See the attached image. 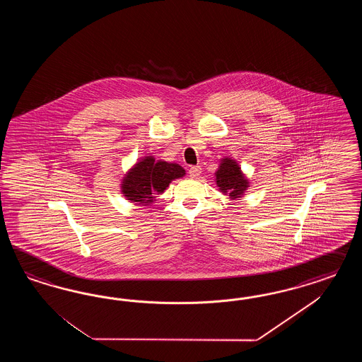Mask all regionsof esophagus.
Instances as JSON below:
<instances>
[{"instance_id": "34e87169", "label": "esophagus", "mask_w": 362, "mask_h": 362, "mask_svg": "<svg viewBox=\"0 0 362 362\" xmlns=\"http://www.w3.org/2000/svg\"><path fill=\"white\" fill-rule=\"evenodd\" d=\"M188 174H189L191 177H197V176L202 174V168H200V165H192V167H189Z\"/></svg>"}]
</instances>
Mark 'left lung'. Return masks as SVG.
Returning <instances> with one entry per match:
<instances>
[{"instance_id":"left-lung-1","label":"left lung","mask_w":362,"mask_h":362,"mask_svg":"<svg viewBox=\"0 0 362 362\" xmlns=\"http://www.w3.org/2000/svg\"><path fill=\"white\" fill-rule=\"evenodd\" d=\"M215 176L220 192L228 195L230 199L243 197L250 187V182L241 173L240 167L236 160L230 158H224L220 160L219 168L215 173Z\"/></svg>"}]
</instances>
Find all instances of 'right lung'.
I'll list each match as a JSON object with an SVG mask.
<instances>
[{
  "label": "right lung",
  "mask_w": 362,
  "mask_h": 362,
  "mask_svg": "<svg viewBox=\"0 0 362 362\" xmlns=\"http://www.w3.org/2000/svg\"><path fill=\"white\" fill-rule=\"evenodd\" d=\"M185 175L186 171L182 165L165 160L156 162L153 156H144L123 177L122 194L132 203L148 206L156 194L165 192L173 180Z\"/></svg>",
  "instance_id": "1"
}]
</instances>
